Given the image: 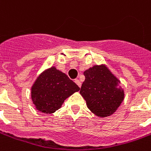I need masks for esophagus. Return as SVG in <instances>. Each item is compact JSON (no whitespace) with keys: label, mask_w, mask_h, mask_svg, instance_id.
Returning a JSON list of instances; mask_svg holds the SVG:
<instances>
[{"label":"esophagus","mask_w":151,"mask_h":151,"mask_svg":"<svg viewBox=\"0 0 151 151\" xmlns=\"http://www.w3.org/2000/svg\"><path fill=\"white\" fill-rule=\"evenodd\" d=\"M74 82H75L76 84H78V86L79 87V88H81V81H80L79 80L75 79V80H74Z\"/></svg>","instance_id":"obj_1"}]
</instances>
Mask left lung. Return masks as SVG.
Returning <instances> with one entry per match:
<instances>
[{
	"mask_svg": "<svg viewBox=\"0 0 151 151\" xmlns=\"http://www.w3.org/2000/svg\"><path fill=\"white\" fill-rule=\"evenodd\" d=\"M80 94L87 106L100 117H107L115 112L124 99L120 81L105 65L94 66L84 72Z\"/></svg>",
	"mask_w": 151,
	"mask_h": 151,
	"instance_id": "1",
	"label": "left lung"
}]
</instances>
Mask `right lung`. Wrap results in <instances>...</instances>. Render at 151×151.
<instances>
[{
    "label": "right lung",
    "instance_id": "obj_1",
    "mask_svg": "<svg viewBox=\"0 0 151 151\" xmlns=\"http://www.w3.org/2000/svg\"><path fill=\"white\" fill-rule=\"evenodd\" d=\"M79 90V87L64 73L52 67L38 77L32 87V99L37 110L53 113L65 99Z\"/></svg>",
    "mask_w": 151,
    "mask_h": 151
}]
</instances>
